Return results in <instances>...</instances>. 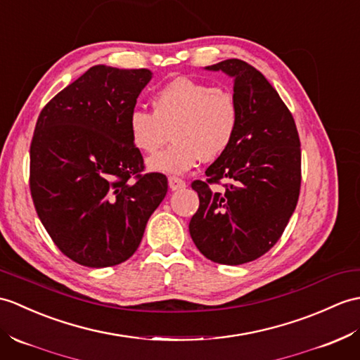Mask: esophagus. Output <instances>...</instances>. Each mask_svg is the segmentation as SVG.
Wrapping results in <instances>:
<instances>
[{
    "label": "esophagus",
    "instance_id": "obj_1",
    "mask_svg": "<svg viewBox=\"0 0 360 360\" xmlns=\"http://www.w3.org/2000/svg\"><path fill=\"white\" fill-rule=\"evenodd\" d=\"M169 187L172 190H181L186 187V181L181 179V178H176V176H170L169 178Z\"/></svg>",
    "mask_w": 360,
    "mask_h": 360
}]
</instances>
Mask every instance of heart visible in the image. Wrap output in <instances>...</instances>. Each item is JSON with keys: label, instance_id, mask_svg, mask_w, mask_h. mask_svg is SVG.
Masks as SVG:
<instances>
[{"label": "heart", "instance_id": "1", "mask_svg": "<svg viewBox=\"0 0 360 360\" xmlns=\"http://www.w3.org/2000/svg\"><path fill=\"white\" fill-rule=\"evenodd\" d=\"M152 113L133 110L127 121L131 144L153 155L169 138L173 144L148 161V169L184 173L199 162L214 161L230 148L239 129L240 105L235 91L178 77L158 89Z\"/></svg>", "mask_w": 360, "mask_h": 360}]
</instances>
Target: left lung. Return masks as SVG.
<instances>
[{
	"mask_svg": "<svg viewBox=\"0 0 360 360\" xmlns=\"http://www.w3.org/2000/svg\"><path fill=\"white\" fill-rule=\"evenodd\" d=\"M235 79L239 129L230 148L193 181L199 208L188 230L207 259L240 265L261 257L279 240L300 191V141L293 115L264 75L242 60L205 67ZM222 179L224 192L210 187Z\"/></svg>",
	"mask_w": 360,
	"mask_h": 360,
	"instance_id": "1",
	"label": "left lung"
}]
</instances>
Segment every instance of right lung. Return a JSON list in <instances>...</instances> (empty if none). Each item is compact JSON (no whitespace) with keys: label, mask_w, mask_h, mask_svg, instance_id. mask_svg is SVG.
Returning a JSON list of instances; mask_svg holds the SVG:
<instances>
[{"label":"right lung","mask_w":360,"mask_h":360,"mask_svg":"<svg viewBox=\"0 0 360 360\" xmlns=\"http://www.w3.org/2000/svg\"><path fill=\"white\" fill-rule=\"evenodd\" d=\"M147 69L94 65L41 110L30 142V195L55 245L91 269L136 252L165 198L162 173L146 169L127 121Z\"/></svg>","instance_id":"obj_1"}]
</instances>
